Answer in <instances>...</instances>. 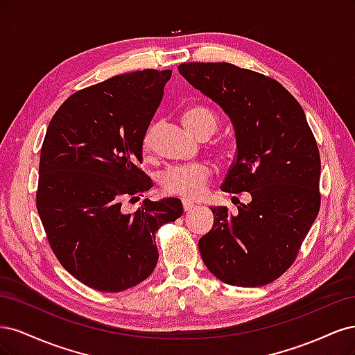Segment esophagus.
Masks as SVG:
<instances>
[{"label":"esophagus","instance_id":"esophagus-1","mask_svg":"<svg viewBox=\"0 0 355 355\" xmlns=\"http://www.w3.org/2000/svg\"><path fill=\"white\" fill-rule=\"evenodd\" d=\"M182 207H184V210H185V211H191L192 209L196 207V204L185 198V200H182Z\"/></svg>","mask_w":355,"mask_h":355}]
</instances>
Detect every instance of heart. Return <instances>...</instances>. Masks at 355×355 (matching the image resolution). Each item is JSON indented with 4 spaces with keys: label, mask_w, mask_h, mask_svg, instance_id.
Returning <instances> with one entry per match:
<instances>
[{
    "label": "heart",
    "mask_w": 355,
    "mask_h": 355,
    "mask_svg": "<svg viewBox=\"0 0 355 355\" xmlns=\"http://www.w3.org/2000/svg\"><path fill=\"white\" fill-rule=\"evenodd\" d=\"M182 120L189 130L198 137L202 135H213L218 128V116L211 110L202 105H192L182 112ZM157 127L149 125L142 136L141 151L149 159L154 155V137ZM213 170L207 163H194L187 166L168 167L159 176L161 191L167 196H178L184 198H200L207 189Z\"/></svg>",
    "instance_id": "obj_1"
}]
</instances>
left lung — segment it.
<instances>
[{"mask_svg": "<svg viewBox=\"0 0 355 355\" xmlns=\"http://www.w3.org/2000/svg\"><path fill=\"white\" fill-rule=\"evenodd\" d=\"M178 69L234 124L237 155L222 191L252 197L235 216L211 207L213 228L198 241L202 261L227 284H270L292 266L320 210L321 161L302 106L274 78L232 63Z\"/></svg>", "mask_w": 355, "mask_h": 355, "instance_id": "8db88e82", "label": "left lung"}]
</instances>
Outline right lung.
Wrapping results in <instances>:
<instances>
[{"label": "right lung", "instance_id": "add662e5", "mask_svg": "<svg viewBox=\"0 0 355 355\" xmlns=\"http://www.w3.org/2000/svg\"><path fill=\"white\" fill-rule=\"evenodd\" d=\"M170 77V69L115 75L71 94L47 127L40 219L60 265L99 292H123L151 275L155 232L184 213L178 198L145 200L135 213L121 207L154 187L137 164Z\"/></svg>", "mask_w": 355, "mask_h": 355}]
</instances>
